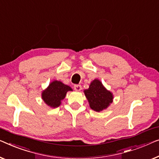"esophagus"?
<instances>
[{"label": "esophagus", "instance_id": "1", "mask_svg": "<svg viewBox=\"0 0 159 159\" xmlns=\"http://www.w3.org/2000/svg\"><path fill=\"white\" fill-rule=\"evenodd\" d=\"M82 86L80 84H75V86H74V89H75V90H76V91H80L82 89Z\"/></svg>", "mask_w": 159, "mask_h": 159}]
</instances>
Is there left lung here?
<instances>
[{
	"mask_svg": "<svg viewBox=\"0 0 159 159\" xmlns=\"http://www.w3.org/2000/svg\"><path fill=\"white\" fill-rule=\"evenodd\" d=\"M84 93L91 109L98 112L107 109L114 98L111 92L107 90L98 79L93 80Z\"/></svg>",
	"mask_w": 159,
	"mask_h": 159,
	"instance_id": "8db88e82",
	"label": "left lung"
}]
</instances>
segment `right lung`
I'll use <instances>...</instances> for the list:
<instances>
[{
	"label": "right lung",
	"instance_id": "1",
	"mask_svg": "<svg viewBox=\"0 0 159 159\" xmlns=\"http://www.w3.org/2000/svg\"><path fill=\"white\" fill-rule=\"evenodd\" d=\"M72 91V87L58 80H54L41 93V98L48 106L56 108L61 104L66 93Z\"/></svg>",
	"mask_w": 159,
	"mask_h": 159
}]
</instances>
